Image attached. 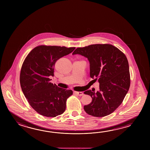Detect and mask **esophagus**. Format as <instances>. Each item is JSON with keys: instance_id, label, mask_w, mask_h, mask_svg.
Listing matches in <instances>:
<instances>
[{"instance_id": "obj_1", "label": "esophagus", "mask_w": 150, "mask_h": 150, "mask_svg": "<svg viewBox=\"0 0 150 150\" xmlns=\"http://www.w3.org/2000/svg\"><path fill=\"white\" fill-rule=\"evenodd\" d=\"M74 94H76V96H83V93L81 92H74Z\"/></svg>"}]
</instances>
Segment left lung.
<instances>
[{
  "mask_svg": "<svg viewBox=\"0 0 150 150\" xmlns=\"http://www.w3.org/2000/svg\"><path fill=\"white\" fill-rule=\"evenodd\" d=\"M87 58L90 64V76L98 80L99 91H86L92 101L84 105L88 115L102 117L112 114L121 105L130 85L127 58L118 48L109 44L91 45L78 48L72 54Z\"/></svg>",
  "mask_w": 150,
  "mask_h": 150,
  "instance_id": "left-lung-1",
  "label": "left lung"
}]
</instances>
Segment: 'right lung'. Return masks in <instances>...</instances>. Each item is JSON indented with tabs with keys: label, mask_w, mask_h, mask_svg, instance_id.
<instances>
[{
	"label": "right lung",
	"mask_w": 150,
	"mask_h": 150,
	"mask_svg": "<svg viewBox=\"0 0 150 150\" xmlns=\"http://www.w3.org/2000/svg\"><path fill=\"white\" fill-rule=\"evenodd\" d=\"M75 48L38 45L23 61L20 75L21 87L29 105L40 115L54 117L65 112L67 100L73 92L53 84L49 76L54 75L56 61Z\"/></svg>",
	"instance_id": "obj_1"
}]
</instances>
